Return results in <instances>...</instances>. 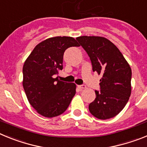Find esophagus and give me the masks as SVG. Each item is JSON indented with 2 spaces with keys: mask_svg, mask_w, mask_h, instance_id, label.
<instances>
[{
  "mask_svg": "<svg viewBox=\"0 0 147 147\" xmlns=\"http://www.w3.org/2000/svg\"><path fill=\"white\" fill-rule=\"evenodd\" d=\"M78 88H80V90H84L86 88V86L85 85H78Z\"/></svg>",
  "mask_w": 147,
  "mask_h": 147,
  "instance_id": "obj_1",
  "label": "esophagus"
}]
</instances>
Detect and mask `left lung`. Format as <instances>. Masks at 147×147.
<instances>
[{
  "instance_id": "left-lung-1",
  "label": "left lung",
  "mask_w": 147,
  "mask_h": 147,
  "mask_svg": "<svg viewBox=\"0 0 147 147\" xmlns=\"http://www.w3.org/2000/svg\"><path fill=\"white\" fill-rule=\"evenodd\" d=\"M76 40L89 56L93 72L102 75L100 90H95L96 98L89 105L90 112L102 120L115 117L130 96V66L119 49L105 37L82 36Z\"/></svg>"
}]
</instances>
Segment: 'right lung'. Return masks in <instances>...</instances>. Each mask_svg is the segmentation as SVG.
Returning a JSON list of instances; mask_svg holds the SVG:
<instances>
[{
	"label": "right lung",
	"mask_w": 147,
	"mask_h": 147,
	"mask_svg": "<svg viewBox=\"0 0 147 147\" xmlns=\"http://www.w3.org/2000/svg\"><path fill=\"white\" fill-rule=\"evenodd\" d=\"M73 46H80L73 37H51L36 45L24 62L23 88L30 105L42 116L63 113L76 94L74 83L56 77L63 68L65 51Z\"/></svg>",
	"instance_id": "add662e5"
}]
</instances>
